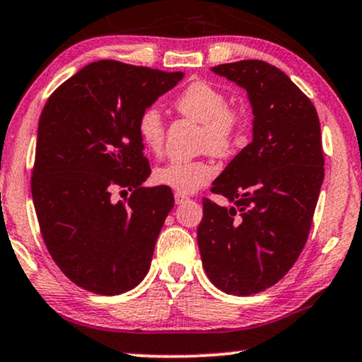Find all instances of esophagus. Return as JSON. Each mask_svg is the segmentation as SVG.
I'll use <instances>...</instances> for the list:
<instances>
[{
    "mask_svg": "<svg viewBox=\"0 0 362 362\" xmlns=\"http://www.w3.org/2000/svg\"><path fill=\"white\" fill-rule=\"evenodd\" d=\"M173 197H175V204H184L185 200H189V197H187L185 194H180V192H175Z\"/></svg>",
    "mask_w": 362,
    "mask_h": 362,
    "instance_id": "34e87169",
    "label": "esophagus"
}]
</instances>
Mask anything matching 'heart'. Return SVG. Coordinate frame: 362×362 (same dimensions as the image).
Returning <instances> with one entry per match:
<instances>
[{"instance_id":"1","label":"heart","mask_w":362,"mask_h":362,"mask_svg":"<svg viewBox=\"0 0 362 362\" xmlns=\"http://www.w3.org/2000/svg\"><path fill=\"white\" fill-rule=\"evenodd\" d=\"M175 110L202 124L200 146L214 155H226L233 150L246 124L245 107L228 106V95L221 87L199 81L190 84L177 98ZM138 136L151 153H158L165 141L162 112L148 107L138 117ZM214 175V168L204 160H172L155 168L153 180L180 194L195 192Z\"/></svg>"}]
</instances>
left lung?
<instances>
[{"mask_svg":"<svg viewBox=\"0 0 362 362\" xmlns=\"http://www.w3.org/2000/svg\"><path fill=\"white\" fill-rule=\"evenodd\" d=\"M243 87L252 110V139L212 182L233 206L204 199L197 229L209 280L229 295L259 293L298 259L324 182L320 121L291 79L263 60L211 69Z\"/></svg>","mask_w":362,"mask_h":362,"instance_id":"1","label":"left lung"}]
</instances>
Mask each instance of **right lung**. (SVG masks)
Wrapping results in <instances>:
<instances>
[{"instance_id": "add662e5", "label": "right lung", "mask_w": 362, "mask_h": 362, "mask_svg": "<svg viewBox=\"0 0 362 362\" xmlns=\"http://www.w3.org/2000/svg\"><path fill=\"white\" fill-rule=\"evenodd\" d=\"M184 72L99 60L50 95L37 132L35 212L47 250L84 290L119 295L146 276L155 243L173 209L170 187H143L138 117ZM132 192L115 203L112 189Z\"/></svg>"}]
</instances>
